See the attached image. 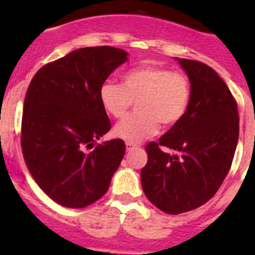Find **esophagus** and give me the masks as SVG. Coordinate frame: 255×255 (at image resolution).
Returning <instances> with one entry per match:
<instances>
[{
	"instance_id": "esophagus-1",
	"label": "esophagus",
	"mask_w": 255,
	"mask_h": 255,
	"mask_svg": "<svg viewBox=\"0 0 255 255\" xmlns=\"http://www.w3.org/2000/svg\"><path fill=\"white\" fill-rule=\"evenodd\" d=\"M135 147H136V145H135V144H132V143H128V141H126V149H128V150L134 149Z\"/></svg>"
}]
</instances>
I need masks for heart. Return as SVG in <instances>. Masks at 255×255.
<instances>
[{
    "mask_svg": "<svg viewBox=\"0 0 255 255\" xmlns=\"http://www.w3.org/2000/svg\"><path fill=\"white\" fill-rule=\"evenodd\" d=\"M124 84L105 82L100 100L111 116L124 117L132 102L138 114L130 115L115 126L114 134L128 143H140L157 134L159 124L175 126L186 116L191 101V84L182 73L166 67L140 66L123 76Z\"/></svg>",
    "mask_w": 255,
    "mask_h": 255,
    "instance_id": "b5f03b06",
    "label": "heart"
}]
</instances>
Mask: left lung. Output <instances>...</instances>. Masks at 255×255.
I'll list each match as a JSON object with an SVG mask.
<instances>
[{"label":"left lung","mask_w":255,"mask_h":255,"mask_svg":"<svg viewBox=\"0 0 255 255\" xmlns=\"http://www.w3.org/2000/svg\"><path fill=\"white\" fill-rule=\"evenodd\" d=\"M191 84L188 114L145 147L148 162L140 172L149 202L168 215L207 203L229 173L239 140L238 105L226 83L199 61L177 58ZM161 146L170 147L174 154Z\"/></svg>","instance_id":"left-lung-1"}]
</instances>
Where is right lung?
Here are the masks:
<instances>
[{"label": "right lung", "instance_id": "add662e5", "mask_svg": "<svg viewBox=\"0 0 255 255\" xmlns=\"http://www.w3.org/2000/svg\"><path fill=\"white\" fill-rule=\"evenodd\" d=\"M128 56L108 46L79 48L44 65L29 84L22 154L39 188L61 206L84 208L102 198L123 161L124 140H97L111 129L101 85Z\"/></svg>", "mask_w": 255, "mask_h": 255}]
</instances>
